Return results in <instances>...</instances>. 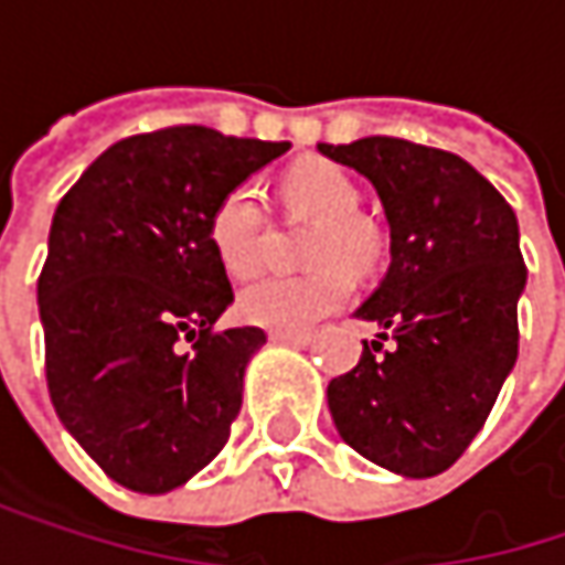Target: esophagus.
<instances>
[{
  "label": "esophagus",
  "mask_w": 565,
  "mask_h": 565,
  "mask_svg": "<svg viewBox=\"0 0 565 565\" xmlns=\"http://www.w3.org/2000/svg\"><path fill=\"white\" fill-rule=\"evenodd\" d=\"M268 337L275 343H287V347H307L313 340V330H297V333H290V330H271Z\"/></svg>",
  "instance_id": "1"
}]
</instances>
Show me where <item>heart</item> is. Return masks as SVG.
Masks as SVG:
<instances>
[{"label":"heart","instance_id":"b5f03b06","mask_svg":"<svg viewBox=\"0 0 565 565\" xmlns=\"http://www.w3.org/2000/svg\"><path fill=\"white\" fill-rule=\"evenodd\" d=\"M284 205L290 215L310 218L307 262L317 265L297 278H262L238 294L242 320L265 330H310L327 313L340 310L353 294V271H370L380 262L383 238L360 209L353 175L320 157L297 160L281 175ZM268 215L252 185L228 189L209 212V245L232 278H248L265 262Z\"/></svg>","mask_w":565,"mask_h":565}]
</instances>
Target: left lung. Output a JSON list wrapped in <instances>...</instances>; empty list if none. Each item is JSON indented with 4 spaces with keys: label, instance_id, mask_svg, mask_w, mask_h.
Instances as JSON below:
<instances>
[{
    "label": "left lung",
    "instance_id": "1",
    "mask_svg": "<svg viewBox=\"0 0 565 565\" xmlns=\"http://www.w3.org/2000/svg\"><path fill=\"white\" fill-rule=\"evenodd\" d=\"M317 150L373 182L393 255L356 310L380 340H363L360 363L327 386L333 425L366 461L435 478L475 441L516 363V215L471 163L435 147L363 137Z\"/></svg>",
    "mask_w": 565,
    "mask_h": 565
}]
</instances>
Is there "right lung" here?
I'll return each instance as SVG.
<instances>
[{
	"label": "right lung",
	"mask_w": 565,
	"mask_h": 565,
	"mask_svg": "<svg viewBox=\"0 0 565 565\" xmlns=\"http://www.w3.org/2000/svg\"><path fill=\"white\" fill-rule=\"evenodd\" d=\"M287 150L167 127L104 150L57 202L39 278L49 393L61 425L130 491L167 494L228 441L245 366L268 337L215 330L235 294L209 212Z\"/></svg>",
	"instance_id": "1"
}]
</instances>
